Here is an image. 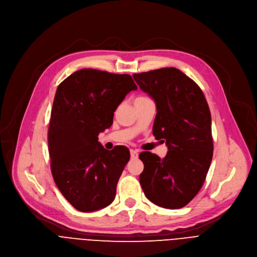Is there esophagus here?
Listing matches in <instances>:
<instances>
[{
    "instance_id": "esophagus-1",
    "label": "esophagus",
    "mask_w": 257,
    "mask_h": 257,
    "mask_svg": "<svg viewBox=\"0 0 257 257\" xmlns=\"http://www.w3.org/2000/svg\"><path fill=\"white\" fill-rule=\"evenodd\" d=\"M130 155H131V158H138L139 157V152L136 150L131 149L130 150Z\"/></svg>"
}]
</instances>
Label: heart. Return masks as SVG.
Masks as SVG:
<instances>
[{
  "label": "heart",
  "mask_w": 257,
  "mask_h": 257,
  "mask_svg": "<svg viewBox=\"0 0 257 257\" xmlns=\"http://www.w3.org/2000/svg\"><path fill=\"white\" fill-rule=\"evenodd\" d=\"M146 99H149V97L144 96V95H140V96H138V97L135 98V100H134V103H135V102H138V101H142V100H146Z\"/></svg>",
  "instance_id": "heart-1"
}]
</instances>
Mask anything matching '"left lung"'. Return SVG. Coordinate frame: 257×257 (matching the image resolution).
Listing matches in <instances>:
<instances>
[{"mask_svg":"<svg viewBox=\"0 0 257 257\" xmlns=\"http://www.w3.org/2000/svg\"><path fill=\"white\" fill-rule=\"evenodd\" d=\"M133 78L155 100L153 134L168 149L163 159L151 152L140 154L144 193L159 207L181 209L198 193L211 165L214 147L208 102L198 85L174 67Z\"/></svg>","mask_w":257,"mask_h":257,"instance_id":"1","label":"left lung"}]
</instances>
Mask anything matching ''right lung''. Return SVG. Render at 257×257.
<instances>
[{
	"label": "right lung",
	"mask_w": 257,
	"mask_h": 257,
	"mask_svg": "<svg viewBox=\"0 0 257 257\" xmlns=\"http://www.w3.org/2000/svg\"><path fill=\"white\" fill-rule=\"evenodd\" d=\"M136 89L129 74L96 69L78 70L59 84L48 128L50 168L63 196L80 212L103 209L115 197L130 153L124 146L105 150L98 135Z\"/></svg>",
	"instance_id": "1"
}]
</instances>
